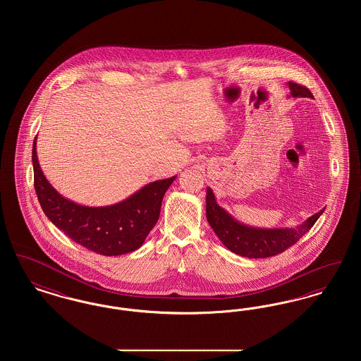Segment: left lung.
<instances>
[{
	"label": "left lung",
	"mask_w": 361,
	"mask_h": 361,
	"mask_svg": "<svg viewBox=\"0 0 361 361\" xmlns=\"http://www.w3.org/2000/svg\"><path fill=\"white\" fill-rule=\"evenodd\" d=\"M291 90L288 97H312L311 92L305 86L288 82ZM325 211L311 215L306 222L298 224L296 227L284 228H259L240 224L233 218L224 208L216 203L212 189L207 188L206 216L207 221L218 238L224 246L235 255L247 258L272 257L300 240L318 218Z\"/></svg>",
	"instance_id": "left-lung-1"
}]
</instances>
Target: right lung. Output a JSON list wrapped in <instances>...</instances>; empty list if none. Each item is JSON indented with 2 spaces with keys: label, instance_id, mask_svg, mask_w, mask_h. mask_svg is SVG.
<instances>
[{
  "label": "right lung",
  "instance_id": "right-lung-1",
  "mask_svg": "<svg viewBox=\"0 0 361 361\" xmlns=\"http://www.w3.org/2000/svg\"><path fill=\"white\" fill-rule=\"evenodd\" d=\"M32 165L35 190L46 216L74 242L103 256H121L143 245L159 218L164 195L176 180L173 176L153 181L111 206H81L63 197L42 172L36 137Z\"/></svg>",
  "mask_w": 361,
  "mask_h": 361
}]
</instances>
